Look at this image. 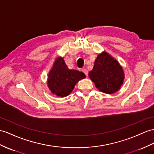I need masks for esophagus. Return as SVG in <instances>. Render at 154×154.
<instances>
[{"mask_svg":"<svg viewBox=\"0 0 154 154\" xmlns=\"http://www.w3.org/2000/svg\"><path fill=\"white\" fill-rule=\"evenodd\" d=\"M82 72H83L85 74L86 76H88V70L87 69H82Z\"/></svg>","mask_w":154,"mask_h":154,"instance_id":"1","label":"esophagus"}]
</instances>
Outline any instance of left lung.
I'll return each instance as SVG.
<instances>
[{
	"mask_svg": "<svg viewBox=\"0 0 154 154\" xmlns=\"http://www.w3.org/2000/svg\"><path fill=\"white\" fill-rule=\"evenodd\" d=\"M89 77L99 91L112 94L120 89L124 80V72L118 61L103 51L97 57Z\"/></svg>",
	"mask_w": 154,
	"mask_h": 154,
	"instance_id": "8db88e82",
	"label": "left lung"
}]
</instances>
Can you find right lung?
<instances>
[{"label": "right lung", "instance_id": "obj_1", "mask_svg": "<svg viewBox=\"0 0 154 154\" xmlns=\"http://www.w3.org/2000/svg\"><path fill=\"white\" fill-rule=\"evenodd\" d=\"M85 78L84 73L69 69L63 58L59 57L49 72L48 85L52 93L63 97L69 95L78 82Z\"/></svg>", "mask_w": 154, "mask_h": 154}]
</instances>
